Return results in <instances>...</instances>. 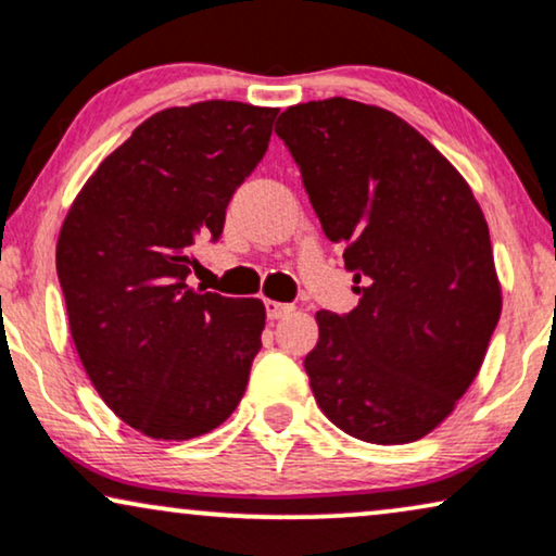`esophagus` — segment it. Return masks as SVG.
<instances>
[{
	"label": "esophagus",
	"instance_id": "obj_1",
	"mask_svg": "<svg viewBox=\"0 0 556 556\" xmlns=\"http://www.w3.org/2000/svg\"><path fill=\"white\" fill-rule=\"evenodd\" d=\"M293 312V306L291 304H280V301H265V314H268V319L270 321H276V319H283V316H288Z\"/></svg>",
	"mask_w": 556,
	"mask_h": 556
}]
</instances>
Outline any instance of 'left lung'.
Listing matches in <instances>:
<instances>
[{
	"label": "left lung",
	"instance_id": "obj_1",
	"mask_svg": "<svg viewBox=\"0 0 556 556\" xmlns=\"http://www.w3.org/2000/svg\"><path fill=\"white\" fill-rule=\"evenodd\" d=\"M276 132L359 283L350 314H316L304 359L314 399L344 434L416 442L470 388L501 319L482 208L427 137L380 106L295 104Z\"/></svg>",
	"mask_w": 556,
	"mask_h": 556
}]
</instances>
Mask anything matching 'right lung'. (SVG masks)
Instances as JSON below:
<instances>
[{
  "instance_id": "obj_1",
  "label": "right lung",
  "mask_w": 556,
  "mask_h": 556,
  "mask_svg": "<svg viewBox=\"0 0 556 556\" xmlns=\"http://www.w3.org/2000/svg\"><path fill=\"white\" fill-rule=\"evenodd\" d=\"M278 110L170 106L106 155L71 204L55 248L68 327L89 380L122 421L193 439L229 419L261 350V299L197 293L199 237L268 150Z\"/></svg>"
}]
</instances>
